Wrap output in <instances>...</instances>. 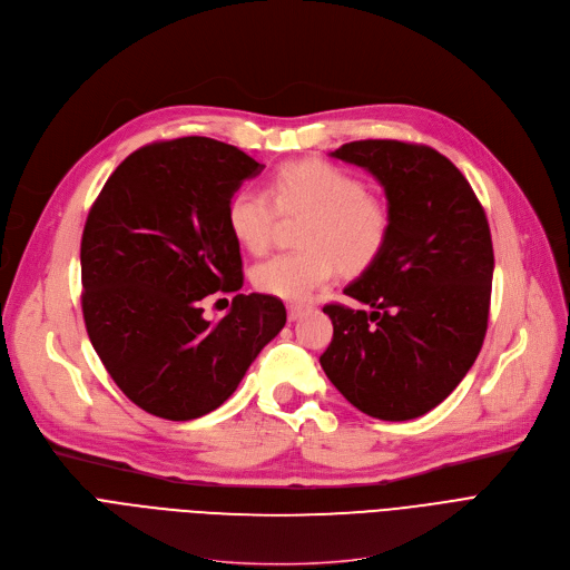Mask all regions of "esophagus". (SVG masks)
<instances>
[{
  "label": "esophagus",
  "instance_id": "1",
  "mask_svg": "<svg viewBox=\"0 0 570 570\" xmlns=\"http://www.w3.org/2000/svg\"><path fill=\"white\" fill-rule=\"evenodd\" d=\"M305 307L302 305H288V321H299L302 316H305Z\"/></svg>",
  "mask_w": 570,
  "mask_h": 570
}]
</instances>
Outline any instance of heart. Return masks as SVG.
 I'll return each mask as SVG.
<instances>
[{
    "instance_id": "b5f03b06",
    "label": "heart",
    "mask_w": 570,
    "mask_h": 570,
    "mask_svg": "<svg viewBox=\"0 0 570 570\" xmlns=\"http://www.w3.org/2000/svg\"><path fill=\"white\" fill-rule=\"evenodd\" d=\"M269 197L265 189L240 187L226 204V226L249 254L271 247L277 217L305 215L302 252L277 254L252 271L254 286L282 299H307L330 282L338 265L357 275L387 247L392 213L381 197L366 193L355 174L327 163H291L275 171ZM281 210L277 212L276 208Z\"/></svg>"
}]
</instances>
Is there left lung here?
<instances>
[{"instance_id":"obj_1","label":"left lung","mask_w":570,"mask_h":570,"mask_svg":"<svg viewBox=\"0 0 570 570\" xmlns=\"http://www.w3.org/2000/svg\"><path fill=\"white\" fill-rule=\"evenodd\" d=\"M332 158L385 187V252L344 293L368 309L325 305L334 334L321 366L375 420L405 422L440 405L472 368L488 327L490 226L468 178L435 148L362 139Z\"/></svg>"}]
</instances>
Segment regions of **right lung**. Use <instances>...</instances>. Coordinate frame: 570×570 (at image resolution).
<instances>
[{
  "label": "right lung",
  "mask_w": 570,
  "mask_h": 570,
  "mask_svg": "<svg viewBox=\"0 0 570 570\" xmlns=\"http://www.w3.org/2000/svg\"><path fill=\"white\" fill-rule=\"evenodd\" d=\"M263 165L210 137L141 146L107 178L80 247L82 314L111 381L148 414L197 420L240 385L286 323L275 295L243 288L226 204ZM234 292L213 324L203 299Z\"/></svg>",
  "instance_id": "add662e5"
}]
</instances>
